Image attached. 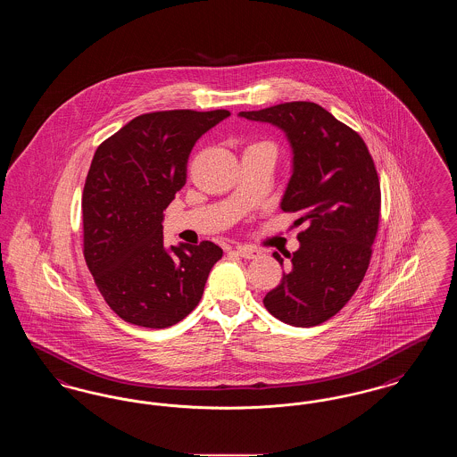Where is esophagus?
<instances>
[{
  "instance_id": "esophagus-1",
  "label": "esophagus",
  "mask_w": 457,
  "mask_h": 457,
  "mask_svg": "<svg viewBox=\"0 0 457 457\" xmlns=\"http://www.w3.org/2000/svg\"><path fill=\"white\" fill-rule=\"evenodd\" d=\"M235 252L238 253L239 257H243V259H255V257L261 255V252L255 250V248H252V246H237Z\"/></svg>"
}]
</instances>
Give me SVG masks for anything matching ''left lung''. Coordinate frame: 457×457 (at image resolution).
<instances>
[{
  "label": "left lung",
  "instance_id": "left-lung-1",
  "mask_svg": "<svg viewBox=\"0 0 457 457\" xmlns=\"http://www.w3.org/2000/svg\"><path fill=\"white\" fill-rule=\"evenodd\" d=\"M239 116L286 131L293 174L281 202L298 212L300 248L263 304L284 324L313 327L334 317L363 281L380 222V181L363 138L308 101ZM274 259L283 265L279 253Z\"/></svg>",
  "mask_w": 457,
  "mask_h": 457
}]
</instances>
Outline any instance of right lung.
I'll list each match as a JSON object with an SVG mask.
<instances>
[{
    "label": "right lung",
    "mask_w": 457,
    "mask_h": 457,
    "mask_svg": "<svg viewBox=\"0 0 457 457\" xmlns=\"http://www.w3.org/2000/svg\"><path fill=\"white\" fill-rule=\"evenodd\" d=\"M229 114L145 112L94 154L82 195L84 257L104 302L125 322L174 326L200 302L222 250L212 241L166 250L162 212L187 183L196 140Z\"/></svg>",
    "instance_id": "obj_1"
}]
</instances>
